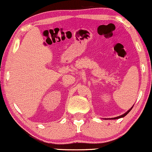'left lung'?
<instances>
[{
	"mask_svg": "<svg viewBox=\"0 0 152 152\" xmlns=\"http://www.w3.org/2000/svg\"><path fill=\"white\" fill-rule=\"evenodd\" d=\"M132 108H133V107H132V108H131V109H130L129 110V111H126V113H125V114H124L121 115V116H118V117H115V118H112V119H116V118H119L124 117V116H126V115H127V114H129V111H131V110H132Z\"/></svg>",
	"mask_w": 152,
	"mask_h": 152,
	"instance_id": "1",
	"label": "left lung"
}]
</instances>
